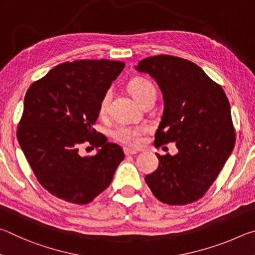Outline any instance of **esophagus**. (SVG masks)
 <instances>
[{
    "instance_id": "esophagus-1",
    "label": "esophagus",
    "mask_w": 255,
    "mask_h": 255,
    "mask_svg": "<svg viewBox=\"0 0 255 255\" xmlns=\"http://www.w3.org/2000/svg\"><path fill=\"white\" fill-rule=\"evenodd\" d=\"M124 152L126 155H136L137 154V150L129 149V148H124Z\"/></svg>"
}]
</instances>
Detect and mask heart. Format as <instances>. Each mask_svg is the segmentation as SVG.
<instances>
[{
  "mask_svg": "<svg viewBox=\"0 0 255 255\" xmlns=\"http://www.w3.org/2000/svg\"><path fill=\"white\" fill-rule=\"evenodd\" d=\"M129 91L132 94V97L136 100L141 103L144 99L149 96L150 93L155 92L154 85L149 81L145 79H135L132 80L128 85ZM111 91H107L103 94L100 103H99V114L101 116L106 115L109 108V103L111 100ZM144 132L143 127H135V126H126V125H119L111 130V137L116 141L122 143L129 147H137L140 144L141 135Z\"/></svg>",
  "mask_w": 255,
  "mask_h": 255,
  "instance_id": "b5f03b06",
  "label": "heart"
}]
</instances>
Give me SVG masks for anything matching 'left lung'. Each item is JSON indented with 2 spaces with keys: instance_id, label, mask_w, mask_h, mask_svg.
Instances as JSON below:
<instances>
[{
  "instance_id": "obj_1",
  "label": "left lung",
  "mask_w": 255,
  "mask_h": 255,
  "mask_svg": "<svg viewBox=\"0 0 255 255\" xmlns=\"http://www.w3.org/2000/svg\"><path fill=\"white\" fill-rule=\"evenodd\" d=\"M136 70L154 77L163 93L155 146L175 143L179 149L174 156L156 154L158 167L146 183L164 204H191L208 191L234 148L230 102L222 86L188 59L152 56Z\"/></svg>"
}]
</instances>
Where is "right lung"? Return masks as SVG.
<instances>
[{"label":"right lung","mask_w":255,"mask_h":255,"mask_svg":"<svg viewBox=\"0 0 255 255\" xmlns=\"http://www.w3.org/2000/svg\"><path fill=\"white\" fill-rule=\"evenodd\" d=\"M124 67L107 59L65 62L30 85L16 137L50 195L84 205L110 185L125 154L93 126L102 96ZM82 143L99 148L97 155L81 157Z\"/></svg>","instance_id":"right-lung-1"}]
</instances>
